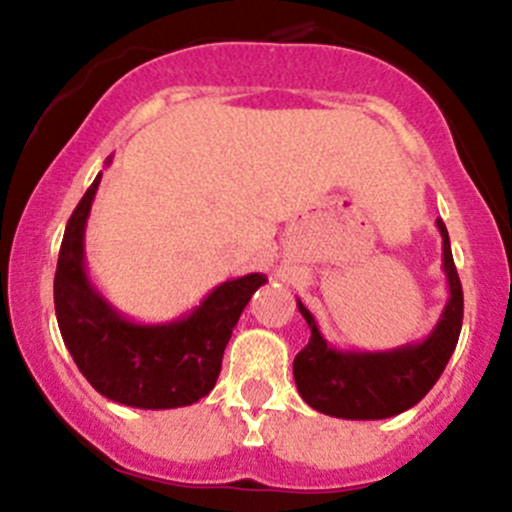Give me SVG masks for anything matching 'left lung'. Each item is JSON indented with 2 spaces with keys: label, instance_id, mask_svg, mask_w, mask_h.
Instances as JSON below:
<instances>
[{
  "label": "left lung",
  "instance_id": "1",
  "mask_svg": "<svg viewBox=\"0 0 512 512\" xmlns=\"http://www.w3.org/2000/svg\"><path fill=\"white\" fill-rule=\"evenodd\" d=\"M438 230L443 237V270L450 297L438 325L425 340L382 352L337 350L327 345L312 312L297 300L312 335L297 352L292 375L297 393L317 413L345 420L393 418L418 405L443 375L463 327V285L443 220H438Z\"/></svg>",
  "mask_w": 512,
  "mask_h": 512
}]
</instances>
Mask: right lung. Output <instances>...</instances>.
Listing matches in <instances>:
<instances>
[{
	"mask_svg": "<svg viewBox=\"0 0 512 512\" xmlns=\"http://www.w3.org/2000/svg\"><path fill=\"white\" fill-rule=\"evenodd\" d=\"M99 180L102 172L74 207L59 247L54 310L62 340L79 372L104 398L142 410L185 408L215 388L232 327L267 280L252 272L222 282L180 320L160 325L127 320L99 295L84 265V227Z\"/></svg>",
	"mask_w": 512,
	"mask_h": 512,
	"instance_id": "add662e5",
	"label": "right lung"
}]
</instances>
